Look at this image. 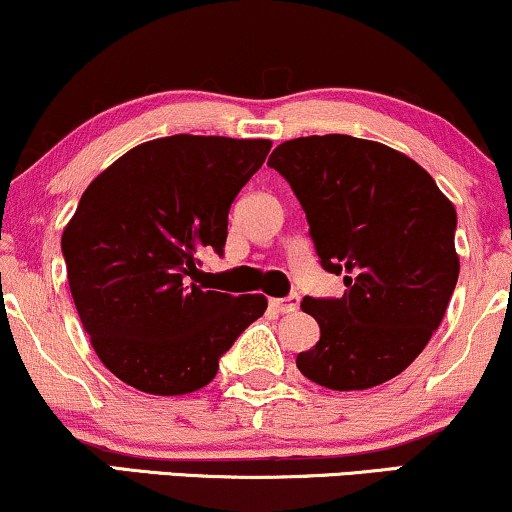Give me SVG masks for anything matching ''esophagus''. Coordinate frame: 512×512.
<instances>
[{"label":"esophagus","instance_id":"1","mask_svg":"<svg viewBox=\"0 0 512 512\" xmlns=\"http://www.w3.org/2000/svg\"><path fill=\"white\" fill-rule=\"evenodd\" d=\"M297 304H300V297H297V295H290V297H276V300H269V307L274 309V312H278V314L295 312Z\"/></svg>","mask_w":512,"mask_h":512}]
</instances>
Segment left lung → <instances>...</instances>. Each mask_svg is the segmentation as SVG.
<instances>
[{
    "mask_svg": "<svg viewBox=\"0 0 512 512\" xmlns=\"http://www.w3.org/2000/svg\"><path fill=\"white\" fill-rule=\"evenodd\" d=\"M269 165L307 212L321 267L347 286L338 300H302L321 338L297 368L338 392L387 383L449 307L461 269L454 203L409 155L347 134L283 141Z\"/></svg>",
    "mask_w": 512,
    "mask_h": 512,
    "instance_id": "1",
    "label": "left lung"
}]
</instances>
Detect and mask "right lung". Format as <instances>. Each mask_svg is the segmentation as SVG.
Wrapping results in <instances>:
<instances>
[{
  "label": "right lung",
  "mask_w": 512,
  "mask_h": 512,
  "mask_svg": "<svg viewBox=\"0 0 512 512\" xmlns=\"http://www.w3.org/2000/svg\"><path fill=\"white\" fill-rule=\"evenodd\" d=\"M269 139L174 137L134 146L82 193L61 236L82 328L101 364L134 390L196 392L267 309L264 295L198 286L222 255L226 217Z\"/></svg>",
  "instance_id": "obj_1"
}]
</instances>
